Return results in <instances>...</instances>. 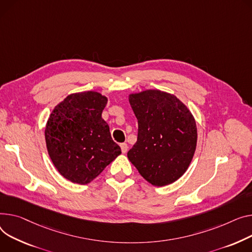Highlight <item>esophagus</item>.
I'll use <instances>...</instances> for the list:
<instances>
[{
  "mask_svg": "<svg viewBox=\"0 0 252 252\" xmlns=\"http://www.w3.org/2000/svg\"><path fill=\"white\" fill-rule=\"evenodd\" d=\"M121 149H122V152H123L124 154H126V153L127 152V149H128V147H127V144H126V143H123V144H121Z\"/></svg>",
  "mask_w": 252,
  "mask_h": 252,
  "instance_id": "obj_1",
  "label": "esophagus"
}]
</instances>
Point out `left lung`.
<instances>
[{"mask_svg":"<svg viewBox=\"0 0 252 252\" xmlns=\"http://www.w3.org/2000/svg\"><path fill=\"white\" fill-rule=\"evenodd\" d=\"M128 101L139 125L128 160L155 187L176 181L188 170L195 152L193 115L176 96L160 90L129 94Z\"/></svg>","mask_w":252,"mask_h":252,"instance_id":"left-lung-1","label":"left lung"}]
</instances>
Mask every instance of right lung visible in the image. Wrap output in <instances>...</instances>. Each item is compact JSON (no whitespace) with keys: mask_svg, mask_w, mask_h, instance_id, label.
I'll return each mask as SVG.
<instances>
[{"mask_svg":"<svg viewBox=\"0 0 252 252\" xmlns=\"http://www.w3.org/2000/svg\"><path fill=\"white\" fill-rule=\"evenodd\" d=\"M106 104L102 94L80 92L66 96L50 113L44 131L47 152L65 179L87 184L122 154L101 116Z\"/></svg>","mask_w":252,"mask_h":252,"instance_id":"obj_1","label":"right lung"}]
</instances>
